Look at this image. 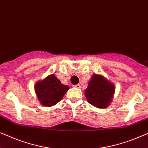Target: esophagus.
I'll list each match as a JSON object with an SVG mask.
<instances>
[{"mask_svg": "<svg viewBox=\"0 0 148 148\" xmlns=\"http://www.w3.org/2000/svg\"><path fill=\"white\" fill-rule=\"evenodd\" d=\"M74 88H80V84H76V85H74L73 86Z\"/></svg>", "mask_w": 148, "mask_h": 148, "instance_id": "1", "label": "esophagus"}]
</instances>
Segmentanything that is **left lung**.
<instances>
[{
	"mask_svg": "<svg viewBox=\"0 0 148 148\" xmlns=\"http://www.w3.org/2000/svg\"><path fill=\"white\" fill-rule=\"evenodd\" d=\"M114 90V84L104 77L94 75L85 90V96L92 106L98 108H106L111 102Z\"/></svg>",
	"mask_w": 148,
	"mask_h": 148,
	"instance_id": "obj_1",
	"label": "left lung"
}]
</instances>
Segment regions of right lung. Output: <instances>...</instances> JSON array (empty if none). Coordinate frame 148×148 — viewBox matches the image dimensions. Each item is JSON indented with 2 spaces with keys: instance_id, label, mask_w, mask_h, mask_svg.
Wrapping results in <instances>:
<instances>
[{
  "instance_id": "right-lung-1",
  "label": "right lung",
  "mask_w": 148,
  "mask_h": 148,
  "mask_svg": "<svg viewBox=\"0 0 148 148\" xmlns=\"http://www.w3.org/2000/svg\"><path fill=\"white\" fill-rule=\"evenodd\" d=\"M69 87L62 84L54 74L45 79L36 83L35 91L40 103L46 106H52L62 100Z\"/></svg>"
}]
</instances>
